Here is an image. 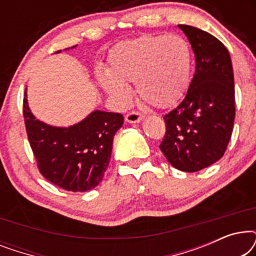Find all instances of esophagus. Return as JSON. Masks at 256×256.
Segmentation results:
<instances>
[{"mask_svg": "<svg viewBox=\"0 0 256 256\" xmlns=\"http://www.w3.org/2000/svg\"><path fill=\"white\" fill-rule=\"evenodd\" d=\"M143 118V115L136 113V112H130V113H128L126 115V121L128 122V124H138V122H141Z\"/></svg>", "mask_w": 256, "mask_h": 256, "instance_id": "34e87169", "label": "esophagus"}]
</instances>
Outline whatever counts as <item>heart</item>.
<instances>
[{"label":"heart","mask_w":256,"mask_h":256,"mask_svg":"<svg viewBox=\"0 0 256 256\" xmlns=\"http://www.w3.org/2000/svg\"><path fill=\"white\" fill-rule=\"evenodd\" d=\"M191 71V50L184 38L146 34L114 48L110 72L99 73V82L120 106H126L132 96L126 84H135L136 92L146 102L168 108L186 92Z\"/></svg>","instance_id":"heart-1"}]
</instances>
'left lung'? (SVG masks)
Returning <instances> with one entry per match:
<instances>
[{
  "label": "left lung",
  "mask_w": 256,
  "mask_h": 256,
  "mask_svg": "<svg viewBox=\"0 0 256 256\" xmlns=\"http://www.w3.org/2000/svg\"><path fill=\"white\" fill-rule=\"evenodd\" d=\"M196 57V72L184 99L164 115L160 149L171 166L196 172L219 160L236 118L234 74L230 52L211 34L180 24Z\"/></svg>",
  "instance_id": "8db88e82"
}]
</instances>
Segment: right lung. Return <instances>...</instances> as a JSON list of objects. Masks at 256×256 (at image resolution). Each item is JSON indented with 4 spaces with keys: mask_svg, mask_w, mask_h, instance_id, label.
Returning <instances> with one entry per match:
<instances>
[{
    "mask_svg": "<svg viewBox=\"0 0 256 256\" xmlns=\"http://www.w3.org/2000/svg\"><path fill=\"white\" fill-rule=\"evenodd\" d=\"M26 96V88L24 122L40 174L68 191L85 192L98 186L110 164L113 138L124 124V116L93 110L78 124L54 127L37 120Z\"/></svg>",
    "mask_w": 256,
    "mask_h": 256,
    "instance_id": "obj_1",
    "label": "right lung"
}]
</instances>
